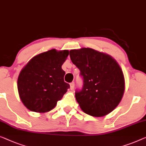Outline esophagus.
I'll use <instances>...</instances> for the list:
<instances>
[{
	"mask_svg": "<svg viewBox=\"0 0 146 146\" xmlns=\"http://www.w3.org/2000/svg\"><path fill=\"white\" fill-rule=\"evenodd\" d=\"M70 90H73L74 88V82H72V83H70Z\"/></svg>",
	"mask_w": 146,
	"mask_h": 146,
	"instance_id": "1",
	"label": "esophagus"
}]
</instances>
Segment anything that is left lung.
Instances as JSON below:
<instances>
[{
	"label": "left lung",
	"instance_id": "8db88e82",
	"mask_svg": "<svg viewBox=\"0 0 146 146\" xmlns=\"http://www.w3.org/2000/svg\"><path fill=\"white\" fill-rule=\"evenodd\" d=\"M70 56L84 78L83 88L75 93L80 107L93 117L108 115L121 101L125 90L119 64L109 54L91 48L70 50Z\"/></svg>",
	"mask_w": 146,
	"mask_h": 146
}]
</instances>
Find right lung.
<instances>
[{
    "label": "right lung",
    "mask_w": 146,
    "mask_h": 146,
    "mask_svg": "<svg viewBox=\"0 0 146 146\" xmlns=\"http://www.w3.org/2000/svg\"><path fill=\"white\" fill-rule=\"evenodd\" d=\"M68 54V50L53 48L33 56L22 69L17 86L20 100L27 109L43 113L55 107L70 88L62 69Z\"/></svg>",
    "instance_id": "add662e5"
}]
</instances>
